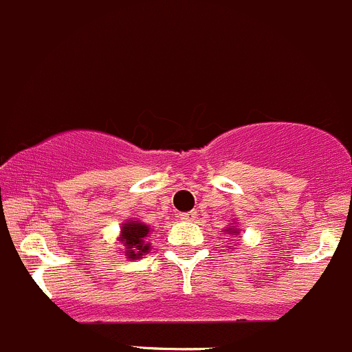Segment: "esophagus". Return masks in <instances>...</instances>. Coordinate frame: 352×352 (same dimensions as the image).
<instances>
[{"instance_id": "esophagus-1", "label": "esophagus", "mask_w": 352, "mask_h": 352, "mask_svg": "<svg viewBox=\"0 0 352 352\" xmlns=\"http://www.w3.org/2000/svg\"><path fill=\"white\" fill-rule=\"evenodd\" d=\"M179 219L183 220V222H195V220L198 219V213L195 212V210H191V212H184V213H181Z\"/></svg>"}]
</instances>
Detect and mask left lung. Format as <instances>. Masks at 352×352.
I'll use <instances>...</instances> for the list:
<instances>
[{
  "label": "left lung",
  "mask_w": 352,
  "mask_h": 352,
  "mask_svg": "<svg viewBox=\"0 0 352 352\" xmlns=\"http://www.w3.org/2000/svg\"><path fill=\"white\" fill-rule=\"evenodd\" d=\"M226 232H229V234H237V230H235V229H226Z\"/></svg>",
  "instance_id": "1"
}]
</instances>
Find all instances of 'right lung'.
Wrapping results in <instances>:
<instances>
[{"mask_svg":"<svg viewBox=\"0 0 352 352\" xmlns=\"http://www.w3.org/2000/svg\"><path fill=\"white\" fill-rule=\"evenodd\" d=\"M151 229L149 226L142 222H137V220H129L122 226L120 232V242L125 248V256L130 261L140 259L144 254L151 251V244L147 242Z\"/></svg>","mask_w":352,"mask_h":352,"instance_id":"add662e5","label":"right lung"}]
</instances>
